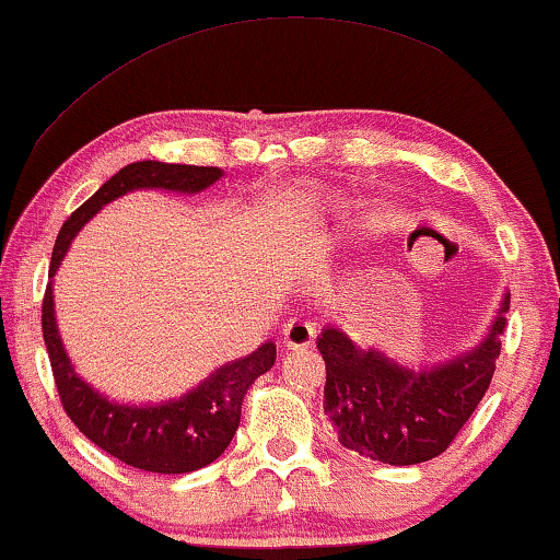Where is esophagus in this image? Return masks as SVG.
I'll use <instances>...</instances> for the list:
<instances>
[{"label":"esophagus","mask_w":560,"mask_h":560,"mask_svg":"<svg viewBox=\"0 0 560 560\" xmlns=\"http://www.w3.org/2000/svg\"><path fill=\"white\" fill-rule=\"evenodd\" d=\"M316 339V328L312 322H301V318H291L281 331V343L287 349H308Z\"/></svg>","instance_id":"34e87169"}]
</instances>
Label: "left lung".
Masks as SVG:
<instances>
[{"label": "left lung", "instance_id": "1", "mask_svg": "<svg viewBox=\"0 0 560 560\" xmlns=\"http://www.w3.org/2000/svg\"><path fill=\"white\" fill-rule=\"evenodd\" d=\"M505 312L509 294L474 351L431 371L404 369L374 349L361 351L339 328L326 326L316 341L326 361L324 411L341 446L392 466L441 456L491 386Z\"/></svg>", "mask_w": 560, "mask_h": 560}]
</instances>
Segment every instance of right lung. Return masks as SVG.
Listing matches in <instances>:
<instances>
[{"label": "right lung", "instance_id": "obj_1", "mask_svg": "<svg viewBox=\"0 0 560 560\" xmlns=\"http://www.w3.org/2000/svg\"><path fill=\"white\" fill-rule=\"evenodd\" d=\"M221 176L217 166H189L164 162H137L124 166L102 189L86 199L65 221L51 252L49 277H55L74 234L104 203L131 189H172L194 194L207 189ZM42 336L47 343L51 374L59 401L84 436L121 464L152 474H189L209 466L224 454L242 421V406L248 386L266 374L277 359V346L264 343L248 357L217 369L203 384L162 406H119L96 394L74 374L61 346L51 283L42 299Z\"/></svg>", "mask_w": 560, "mask_h": 560}]
</instances>
